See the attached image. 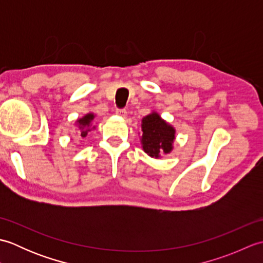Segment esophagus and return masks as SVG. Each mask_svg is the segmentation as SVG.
I'll return each instance as SVG.
<instances>
[{
	"instance_id": "esophagus-1",
	"label": "esophagus",
	"mask_w": 263,
	"mask_h": 263,
	"mask_svg": "<svg viewBox=\"0 0 263 263\" xmlns=\"http://www.w3.org/2000/svg\"><path fill=\"white\" fill-rule=\"evenodd\" d=\"M127 114V111L124 108H120V109H116V115L122 116V117H125Z\"/></svg>"
}]
</instances>
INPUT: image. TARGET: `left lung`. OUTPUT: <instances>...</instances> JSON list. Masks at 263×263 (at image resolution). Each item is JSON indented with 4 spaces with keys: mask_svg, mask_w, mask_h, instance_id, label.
I'll return each mask as SVG.
<instances>
[{
    "mask_svg": "<svg viewBox=\"0 0 263 263\" xmlns=\"http://www.w3.org/2000/svg\"><path fill=\"white\" fill-rule=\"evenodd\" d=\"M141 144L143 152L153 158L170 154L175 140V128L160 117L157 111L144 116L141 121Z\"/></svg>",
    "mask_w": 263,
    "mask_h": 263,
    "instance_id": "8db88e82",
    "label": "left lung"
}]
</instances>
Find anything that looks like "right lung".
I'll use <instances>...</instances> for the list:
<instances>
[{"instance_id":"right-lung-1","label":"right lung","mask_w":263,"mask_h":263,"mask_svg":"<svg viewBox=\"0 0 263 263\" xmlns=\"http://www.w3.org/2000/svg\"><path fill=\"white\" fill-rule=\"evenodd\" d=\"M95 119V114L93 113H88L85 116H82L81 119L77 120V124L80 128V135L82 138H85L89 131L93 130L96 126H92V121Z\"/></svg>"}]
</instances>
